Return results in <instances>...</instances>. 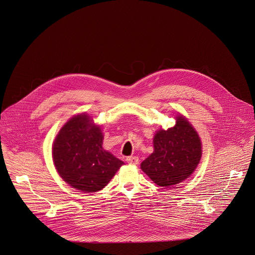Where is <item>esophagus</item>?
I'll return each mask as SVG.
<instances>
[{
    "label": "esophagus",
    "mask_w": 255,
    "mask_h": 255,
    "mask_svg": "<svg viewBox=\"0 0 255 255\" xmlns=\"http://www.w3.org/2000/svg\"><path fill=\"white\" fill-rule=\"evenodd\" d=\"M126 161L129 163V164H138L139 163V158L137 156H128L126 158Z\"/></svg>",
    "instance_id": "1"
}]
</instances>
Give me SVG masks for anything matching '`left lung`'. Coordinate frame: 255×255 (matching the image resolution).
<instances>
[{
	"mask_svg": "<svg viewBox=\"0 0 255 255\" xmlns=\"http://www.w3.org/2000/svg\"><path fill=\"white\" fill-rule=\"evenodd\" d=\"M153 152L141 163V169L160 187L172 188L189 178L201 158L198 132L179 114L176 124L160 129L153 137Z\"/></svg>",
	"mask_w": 255,
	"mask_h": 255,
	"instance_id": "left-lung-1",
	"label": "left lung"
}]
</instances>
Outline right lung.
Here are the masks:
<instances>
[{"label": "right lung", "instance_id": "right-lung-1", "mask_svg": "<svg viewBox=\"0 0 255 255\" xmlns=\"http://www.w3.org/2000/svg\"><path fill=\"white\" fill-rule=\"evenodd\" d=\"M88 114L71 117L53 144L57 173L69 186L83 193L104 189L124 164L103 148L104 135Z\"/></svg>", "mask_w": 255, "mask_h": 255}]
</instances>
